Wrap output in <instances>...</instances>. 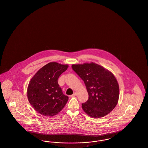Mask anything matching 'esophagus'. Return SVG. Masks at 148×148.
Wrapping results in <instances>:
<instances>
[{
    "mask_svg": "<svg viewBox=\"0 0 148 148\" xmlns=\"http://www.w3.org/2000/svg\"><path fill=\"white\" fill-rule=\"evenodd\" d=\"M77 96V92H74L73 95H71V97H75V96Z\"/></svg>",
    "mask_w": 148,
    "mask_h": 148,
    "instance_id": "obj_1",
    "label": "esophagus"
}]
</instances>
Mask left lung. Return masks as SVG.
Returning a JSON list of instances; mask_svg holds the SVG:
<instances>
[{
  "label": "left lung",
  "mask_w": 148,
  "mask_h": 148,
  "mask_svg": "<svg viewBox=\"0 0 148 148\" xmlns=\"http://www.w3.org/2000/svg\"><path fill=\"white\" fill-rule=\"evenodd\" d=\"M71 67L84 81L89 94L88 100L82 105L84 111L94 118L111 112L119 96L118 82L112 73L93 62L73 64Z\"/></svg>",
  "instance_id": "obj_1"
}]
</instances>
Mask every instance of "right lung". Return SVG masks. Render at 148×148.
<instances>
[{"label": "right lung", "mask_w": 148, "mask_h": 148, "mask_svg": "<svg viewBox=\"0 0 148 148\" xmlns=\"http://www.w3.org/2000/svg\"><path fill=\"white\" fill-rule=\"evenodd\" d=\"M67 64L50 62L39 69L29 82L27 95L31 105L42 115L54 116L65 106L69 97L63 94L58 79Z\"/></svg>", "instance_id": "add662e5"}]
</instances>
